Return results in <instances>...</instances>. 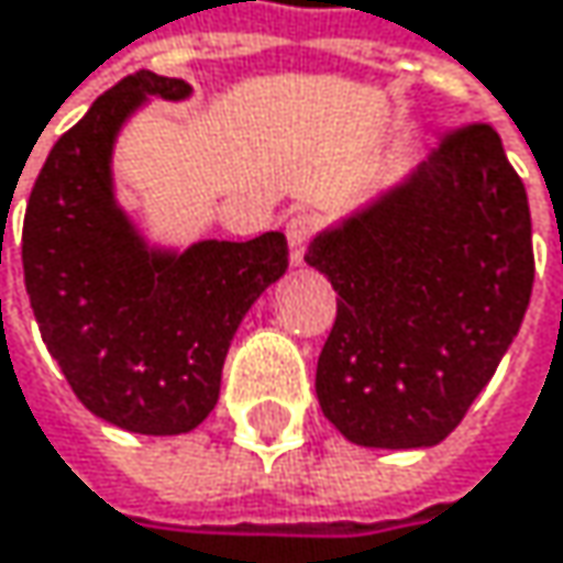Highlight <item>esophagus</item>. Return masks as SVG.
<instances>
[{"instance_id":"obj_1","label":"esophagus","mask_w":563,"mask_h":563,"mask_svg":"<svg viewBox=\"0 0 563 563\" xmlns=\"http://www.w3.org/2000/svg\"><path fill=\"white\" fill-rule=\"evenodd\" d=\"M314 225L318 222L309 213L292 216L286 222V239H289V261H292V267H302L306 264V251H309V242H312Z\"/></svg>"}]
</instances>
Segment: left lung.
Wrapping results in <instances>:
<instances>
[{
    "label": "left lung",
    "mask_w": 563,
    "mask_h": 563,
    "mask_svg": "<svg viewBox=\"0 0 563 563\" xmlns=\"http://www.w3.org/2000/svg\"><path fill=\"white\" fill-rule=\"evenodd\" d=\"M306 264L338 292L314 395L350 443H443L529 309V197L494 126L443 140L411 175L321 229Z\"/></svg>",
    "instance_id": "1"
}]
</instances>
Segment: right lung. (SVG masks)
I'll list each match as a JSON object with an SVG mask.
<instances>
[{"instance_id":"obj_1","label":"right lung","mask_w":563,"mask_h":563,"mask_svg":"<svg viewBox=\"0 0 563 563\" xmlns=\"http://www.w3.org/2000/svg\"><path fill=\"white\" fill-rule=\"evenodd\" d=\"M140 69L56 140L24 213L21 261L41 338L88 411L178 437L216 408L222 363L257 296L289 267L283 232L152 245L117 203L114 143L150 98H190Z\"/></svg>"}]
</instances>
